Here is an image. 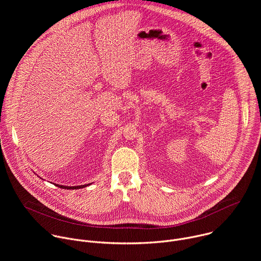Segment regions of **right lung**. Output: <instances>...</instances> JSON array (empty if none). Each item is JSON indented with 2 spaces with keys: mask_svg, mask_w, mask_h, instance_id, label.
<instances>
[{
  "mask_svg": "<svg viewBox=\"0 0 261 261\" xmlns=\"http://www.w3.org/2000/svg\"><path fill=\"white\" fill-rule=\"evenodd\" d=\"M90 184H87V185H83V186H73V187H70V186H62V185H56L58 186L59 188H62V189H69V190H74V189H81V188H85L87 187V186H89Z\"/></svg>",
  "mask_w": 261,
  "mask_h": 261,
  "instance_id": "add662e5",
  "label": "right lung"
}]
</instances>
